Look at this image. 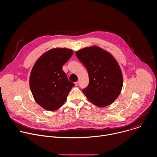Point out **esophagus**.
I'll use <instances>...</instances> for the list:
<instances>
[{"label":"esophagus","instance_id":"obj_1","mask_svg":"<svg viewBox=\"0 0 157 157\" xmlns=\"http://www.w3.org/2000/svg\"><path fill=\"white\" fill-rule=\"evenodd\" d=\"M75 84L76 86H78L79 85V81H76V82H75Z\"/></svg>","mask_w":157,"mask_h":157}]
</instances>
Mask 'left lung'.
Returning a JSON list of instances; mask_svg holds the SVG:
<instances>
[{"mask_svg":"<svg viewBox=\"0 0 157 157\" xmlns=\"http://www.w3.org/2000/svg\"><path fill=\"white\" fill-rule=\"evenodd\" d=\"M76 55L89 74V82L82 93L98 107L111 104L119 96L123 86L122 71L116 59L97 46L81 49Z\"/></svg>","mask_w":157,"mask_h":157,"instance_id":"8db88e82","label":"left lung"}]
</instances>
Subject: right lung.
<instances>
[{
  "mask_svg": "<svg viewBox=\"0 0 157 157\" xmlns=\"http://www.w3.org/2000/svg\"><path fill=\"white\" fill-rule=\"evenodd\" d=\"M73 53L68 48H53L35 62L30 76V87L35 101L43 109H58L75 86L62 70Z\"/></svg>",
  "mask_w": 157,
  "mask_h": 157,
  "instance_id": "add662e5",
  "label": "right lung"
}]
</instances>
